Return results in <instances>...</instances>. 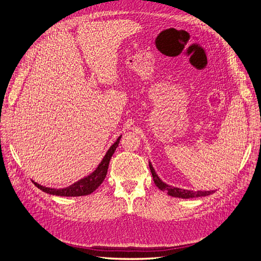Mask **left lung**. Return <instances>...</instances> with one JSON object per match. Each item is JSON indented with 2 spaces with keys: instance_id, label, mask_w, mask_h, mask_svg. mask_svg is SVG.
Listing matches in <instances>:
<instances>
[{
  "instance_id": "obj_1",
  "label": "left lung",
  "mask_w": 261,
  "mask_h": 261,
  "mask_svg": "<svg viewBox=\"0 0 261 261\" xmlns=\"http://www.w3.org/2000/svg\"><path fill=\"white\" fill-rule=\"evenodd\" d=\"M149 168H150V171H151V174H152L155 186L159 188L160 191L165 192L168 195H170L172 197L188 199V198H197V197L209 196V195L215 193V191H188V189H183V188H178V187H174V186H170L167 183H164V181L159 176H158V174L155 173V171L152 167V164L150 161H149Z\"/></svg>"
}]
</instances>
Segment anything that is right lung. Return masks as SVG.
Segmentation results:
<instances>
[{"label": "right lung", "mask_w": 261, "mask_h": 261, "mask_svg": "<svg viewBox=\"0 0 261 261\" xmlns=\"http://www.w3.org/2000/svg\"><path fill=\"white\" fill-rule=\"evenodd\" d=\"M122 135L116 139L115 143L109 148L107 151L106 155L103 156V159L99 163L97 169L94 170L91 174L85 176L84 178H81L80 180L75 181L74 184L69 185L64 188H50V187H45L40 184L36 183L35 180L34 184L39 188L41 189L42 192L50 194V195H55V196H63V197H78V196H86L93 193L96 189L102 184V181L105 180L107 173H108V168H109V163L110 160L116 150L118 143H120Z\"/></svg>", "instance_id": "right-lung-1"}]
</instances>
